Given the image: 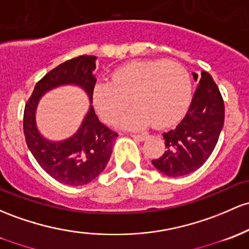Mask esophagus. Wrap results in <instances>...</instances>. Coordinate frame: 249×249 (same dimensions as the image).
<instances>
[{"mask_svg":"<svg viewBox=\"0 0 249 249\" xmlns=\"http://www.w3.org/2000/svg\"><path fill=\"white\" fill-rule=\"evenodd\" d=\"M131 137L135 138V139H138V141H145L147 136L146 135H131Z\"/></svg>","mask_w":249,"mask_h":249,"instance_id":"esophagus-1","label":"esophagus"}]
</instances>
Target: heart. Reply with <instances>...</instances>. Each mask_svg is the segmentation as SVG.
I'll return each instance as SVG.
<instances>
[{
	"label": "heart",
	"mask_w": 249,
	"mask_h": 249,
	"mask_svg": "<svg viewBox=\"0 0 249 249\" xmlns=\"http://www.w3.org/2000/svg\"><path fill=\"white\" fill-rule=\"evenodd\" d=\"M191 89L190 73L179 62L132 61L117 68L111 83L95 85L93 104L104 122L114 124L132 100L137 110L125 114L120 126L138 130L152 124L162 129L182 118L189 106Z\"/></svg>",
	"instance_id": "obj_1"
}]
</instances>
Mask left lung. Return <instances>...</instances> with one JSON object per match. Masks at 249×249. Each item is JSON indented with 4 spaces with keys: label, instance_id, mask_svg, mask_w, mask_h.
<instances>
[{
    "label": "left lung",
    "instance_id": "1",
    "mask_svg": "<svg viewBox=\"0 0 249 249\" xmlns=\"http://www.w3.org/2000/svg\"><path fill=\"white\" fill-rule=\"evenodd\" d=\"M187 114L173 130L163 133L165 151L152 160L166 176L179 177L200 169L216 146L225 123V104L212 75L201 73Z\"/></svg>",
    "mask_w": 249,
    "mask_h": 249
}]
</instances>
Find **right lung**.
<instances>
[{
  "mask_svg": "<svg viewBox=\"0 0 249 249\" xmlns=\"http://www.w3.org/2000/svg\"><path fill=\"white\" fill-rule=\"evenodd\" d=\"M95 59L92 55L76 56L49 71L35 85L24 106L23 133L28 149L41 168L64 184L84 185L93 181L107 164L118 133L104 125L91 106L83 125L73 137L52 143L37 132L35 107L46 91L64 84L79 85L93 100V89L97 83L93 73Z\"/></svg>",
  "mask_w": 249,
  "mask_h": 249,
  "instance_id": "obj_1",
  "label": "right lung"
}]
</instances>
